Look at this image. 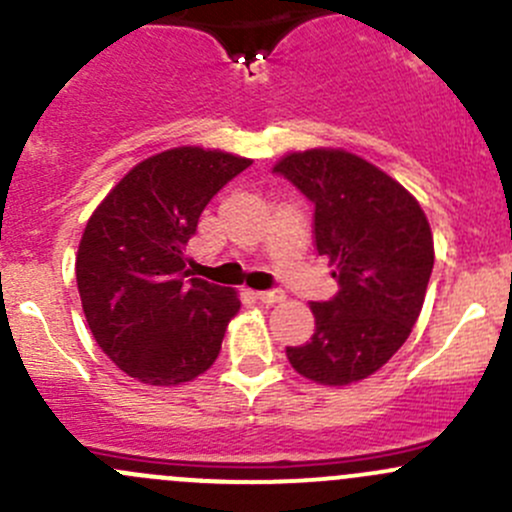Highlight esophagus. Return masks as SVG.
Listing matches in <instances>:
<instances>
[{
    "label": "esophagus",
    "mask_w": 512,
    "mask_h": 512,
    "mask_svg": "<svg viewBox=\"0 0 512 512\" xmlns=\"http://www.w3.org/2000/svg\"><path fill=\"white\" fill-rule=\"evenodd\" d=\"M255 297L260 299L262 304H277L285 299V292H282V289H265V292H255Z\"/></svg>",
    "instance_id": "esophagus-1"
}]
</instances>
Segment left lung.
<instances>
[{"mask_svg": "<svg viewBox=\"0 0 512 512\" xmlns=\"http://www.w3.org/2000/svg\"><path fill=\"white\" fill-rule=\"evenodd\" d=\"M314 203V245L339 292L312 302L314 334L287 359L307 379L347 386L379 371L409 339L433 270V235L409 190L342 148L275 165Z\"/></svg>", "mask_w": 512, "mask_h": 512, "instance_id": "1", "label": "left lung"}]
</instances>
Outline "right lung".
I'll list each match as a JSON object with an SVG mask.
<instances>
[{"label": "right lung", "mask_w": 512, "mask_h": 512, "mask_svg": "<svg viewBox=\"0 0 512 512\" xmlns=\"http://www.w3.org/2000/svg\"><path fill=\"white\" fill-rule=\"evenodd\" d=\"M250 158L200 146L158 153L128 170L86 223L76 285L103 354L151 386L193 381L218 359L235 289L190 277L198 218Z\"/></svg>", "instance_id": "1"}]
</instances>
